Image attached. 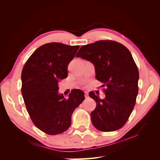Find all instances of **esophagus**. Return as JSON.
<instances>
[{
  "instance_id": "34e87169",
  "label": "esophagus",
  "mask_w": 160,
  "mask_h": 160,
  "mask_svg": "<svg viewBox=\"0 0 160 160\" xmlns=\"http://www.w3.org/2000/svg\"><path fill=\"white\" fill-rule=\"evenodd\" d=\"M85 98H89V93H88V92H85Z\"/></svg>"
}]
</instances>
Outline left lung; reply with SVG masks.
Listing matches in <instances>:
<instances>
[{
	"mask_svg": "<svg viewBox=\"0 0 160 160\" xmlns=\"http://www.w3.org/2000/svg\"><path fill=\"white\" fill-rule=\"evenodd\" d=\"M76 57L95 65L96 79L105 87L103 99L94 92L89 94L96 102L91 113L93 126L104 132L122 128L132 112L138 94L139 71L130 51L118 42L98 41L82 46Z\"/></svg>",
	"mask_w": 160,
	"mask_h": 160,
	"instance_id": "1",
	"label": "left lung"
}]
</instances>
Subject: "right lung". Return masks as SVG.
I'll use <instances>...</instances> for the list:
<instances>
[{
  "label": "right lung",
  "instance_id": "1",
  "mask_svg": "<svg viewBox=\"0 0 160 160\" xmlns=\"http://www.w3.org/2000/svg\"><path fill=\"white\" fill-rule=\"evenodd\" d=\"M79 46L49 42L36 49L24 65L21 93L32 123L44 133L60 134L71 124L74 110L85 99L80 89L66 99L58 93L60 80L67 77V67Z\"/></svg>",
  "mask_w": 160,
  "mask_h": 160
}]
</instances>
